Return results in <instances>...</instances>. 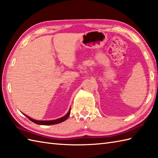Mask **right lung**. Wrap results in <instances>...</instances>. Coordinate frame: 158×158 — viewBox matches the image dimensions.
Here are the masks:
<instances>
[{
  "instance_id": "add662e5",
  "label": "right lung",
  "mask_w": 158,
  "mask_h": 158,
  "mask_svg": "<svg viewBox=\"0 0 158 158\" xmlns=\"http://www.w3.org/2000/svg\"><path fill=\"white\" fill-rule=\"evenodd\" d=\"M70 113V109L69 110V111L68 112V113H67L65 116H64L60 119H57L55 120H51V121H37V120H35V119H33L31 118V117H29L27 115H25L26 117H28V118L31 120V122H34L36 124H39V125H53V124H57V123H61V122H64V121L66 120L67 118L69 117Z\"/></svg>"
}]
</instances>
